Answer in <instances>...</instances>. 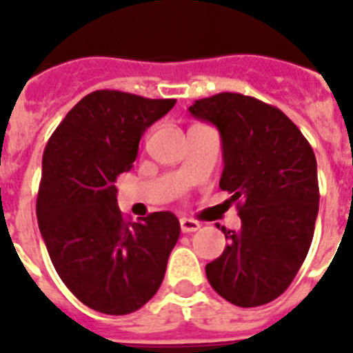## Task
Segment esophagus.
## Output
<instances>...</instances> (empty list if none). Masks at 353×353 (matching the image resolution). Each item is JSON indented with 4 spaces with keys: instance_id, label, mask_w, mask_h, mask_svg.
Listing matches in <instances>:
<instances>
[{
    "instance_id": "34e87169",
    "label": "esophagus",
    "mask_w": 353,
    "mask_h": 353,
    "mask_svg": "<svg viewBox=\"0 0 353 353\" xmlns=\"http://www.w3.org/2000/svg\"><path fill=\"white\" fill-rule=\"evenodd\" d=\"M180 230H182V233H194L199 230V223L198 221L182 217V219H180Z\"/></svg>"
}]
</instances>
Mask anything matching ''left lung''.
<instances>
[{
  "instance_id": "left-lung-1",
  "label": "left lung",
  "mask_w": 353,
  "mask_h": 353,
  "mask_svg": "<svg viewBox=\"0 0 353 353\" xmlns=\"http://www.w3.org/2000/svg\"><path fill=\"white\" fill-rule=\"evenodd\" d=\"M223 139L219 187L236 201L239 232L221 228L228 245L205 267L212 288L232 304L272 302L297 276L318 215L316 159L281 109L242 93H217L189 108Z\"/></svg>"
}]
</instances>
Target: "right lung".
<instances>
[{
    "label": "right lung",
    "mask_w": 353,
    "mask_h": 353,
    "mask_svg": "<svg viewBox=\"0 0 353 353\" xmlns=\"http://www.w3.org/2000/svg\"><path fill=\"white\" fill-rule=\"evenodd\" d=\"M174 102L97 90L68 111L43 150L40 233L65 286L99 313H134L154 297L180 236L171 212L129 223L117 203V179L132 168L143 132Z\"/></svg>",
    "instance_id": "add662e5"
}]
</instances>
